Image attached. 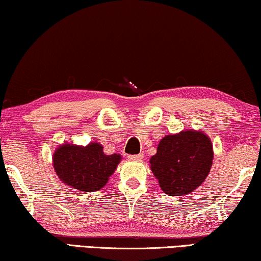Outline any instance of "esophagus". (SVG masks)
<instances>
[{"mask_svg":"<svg viewBox=\"0 0 261 261\" xmlns=\"http://www.w3.org/2000/svg\"><path fill=\"white\" fill-rule=\"evenodd\" d=\"M127 159L130 161H134V162H139V161L143 160V153H139V155H129Z\"/></svg>","mask_w":261,"mask_h":261,"instance_id":"esophagus-1","label":"esophagus"}]
</instances>
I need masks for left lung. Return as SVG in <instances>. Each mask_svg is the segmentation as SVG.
<instances>
[{
  "mask_svg": "<svg viewBox=\"0 0 261 261\" xmlns=\"http://www.w3.org/2000/svg\"><path fill=\"white\" fill-rule=\"evenodd\" d=\"M214 152L211 138L201 131L186 130L161 139L150 169L161 189L182 196L202 185L211 171Z\"/></svg>",
  "mask_w": 261,
  "mask_h": 261,
  "instance_id": "8db88e82",
  "label": "left lung"
}]
</instances>
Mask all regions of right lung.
<instances>
[{
    "label": "right lung",
    "mask_w": 261,
    "mask_h": 261,
    "mask_svg": "<svg viewBox=\"0 0 261 261\" xmlns=\"http://www.w3.org/2000/svg\"><path fill=\"white\" fill-rule=\"evenodd\" d=\"M122 160L119 153L106 155L102 145L62 144L53 153V167L66 186L82 192H97L108 183Z\"/></svg>",
    "instance_id": "add662e5"
}]
</instances>
